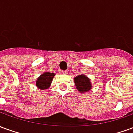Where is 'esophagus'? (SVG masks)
<instances>
[{"mask_svg": "<svg viewBox=\"0 0 133 133\" xmlns=\"http://www.w3.org/2000/svg\"><path fill=\"white\" fill-rule=\"evenodd\" d=\"M62 73H63V75H67V74L68 73V70H63V71H62Z\"/></svg>", "mask_w": 133, "mask_h": 133, "instance_id": "1", "label": "esophagus"}]
</instances>
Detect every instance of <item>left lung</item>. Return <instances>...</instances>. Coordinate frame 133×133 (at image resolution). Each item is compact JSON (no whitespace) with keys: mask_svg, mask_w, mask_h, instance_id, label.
Instances as JSON below:
<instances>
[{"mask_svg":"<svg viewBox=\"0 0 133 133\" xmlns=\"http://www.w3.org/2000/svg\"><path fill=\"white\" fill-rule=\"evenodd\" d=\"M76 88L80 92H86L92 89V85L90 79L85 75H79L74 78Z\"/></svg>","mask_w":133,"mask_h":133,"instance_id":"obj_1","label":"left lung"}]
</instances>
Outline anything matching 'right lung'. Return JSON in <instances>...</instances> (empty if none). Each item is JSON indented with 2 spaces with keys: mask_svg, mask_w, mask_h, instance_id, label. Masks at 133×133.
<instances>
[{
  "mask_svg": "<svg viewBox=\"0 0 133 133\" xmlns=\"http://www.w3.org/2000/svg\"><path fill=\"white\" fill-rule=\"evenodd\" d=\"M55 76V73L45 72L39 76L36 81V86L38 89L45 90L49 88L50 84L52 83V79Z\"/></svg>",
  "mask_w": 133,
  "mask_h": 133,
  "instance_id": "add662e5",
  "label": "right lung"
}]
</instances>
